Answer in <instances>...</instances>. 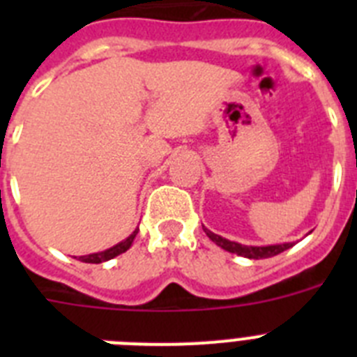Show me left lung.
<instances>
[{
  "label": "left lung",
  "instance_id": "1",
  "mask_svg": "<svg viewBox=\"0 0 357 357\" xmlns=\"http://www.w3.org/2000/svg\"><path fill=\"white\" fill-rule=\"evenodd\" d=\"M206 230V234L209 236L211 241H214L218 247H222L223 250L230 252V254H238L248 259H266V257H273V255L280 254V252L288 250L293 247V243H280V245H268V247H248V245H241V243L229 241V239L222 238V236L214 234L211 230Z\"/></svg>",
  "mask_w": 357,
  "mask_h": 357
}]
</instances>
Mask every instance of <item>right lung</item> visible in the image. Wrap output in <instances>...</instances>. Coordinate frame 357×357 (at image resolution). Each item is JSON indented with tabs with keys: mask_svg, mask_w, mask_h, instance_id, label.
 <instances>
[{
	"mask_svg": "<svg viewBox=\"0 0 357 357\" xmlns=\"http://www.w3.org/2000/svg\"><path fill=\"white\" fill-rule=\"evenodd\" d=\"M137 232H139V229H135L134 232H132V234L128 236L127 239H123L121 243L114 245V247H112V248H107V250L98 252V254L80 255V257H78V261H82V263L98 264V263H105V261H109V259H114L116 255L123 254V252H127L128 248L132 247V243H134V238H135V236H137Z\"/></svg>",
	"mask_w": 357,
	"mask_h": 357,
	"instance_id": "add662e5",
	"label": "right lung"
}]
</instances>
